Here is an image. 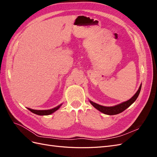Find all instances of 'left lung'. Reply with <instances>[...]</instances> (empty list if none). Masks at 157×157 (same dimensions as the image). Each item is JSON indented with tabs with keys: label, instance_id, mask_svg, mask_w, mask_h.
Segmentation results:
<instances>
[{
	"label": "left lung",
	"instance_id": "8db88e82",
	"mask_svg": "<svg viewBox=\"0 0 157 157\" xmlns=\"http://www.w3.org/2000/svg\"><path fill=\"white\" fill-rule=\"evenodd\" d=\"M141 84H140V86L138 90H137V91L134 95V96L132 97V98L128 99V100L126 101L122 102V103H121L120 104H118V105H116L115 106L106 107V106H103L101 105H99V104L94 103L90 100H89V101L95 108L98 109V111H99L104 114H105V115H117V114H119V113H122V111L126 110L128 107H129L132 105V104L136 100V99L137 98V97H138L140 92L141 91Z\"/></svg>",
	"mask_w": 157,
	"mask_h": 157
}]
</instances>
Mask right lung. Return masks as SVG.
Returning <instances> with one entry per match:
<instances>
[{"mask_svg": "<svg viewBox=\"0 0 157 157\" xmlns=\"http://www.w3.org/2000/svg\"><path fill=\"white\" fill-rule=\"evenodd\" d=\"M61 105H62V103L53 109H48V110H35V109H32L30 108H27V109L32 113L36 114V115H49L54 113L55 111H56L57 110H58Z\"/></svg>", "mask_w": 157, "mask_h": 157, "instance_id": "1", "label": "right lung"}]
</instances>
